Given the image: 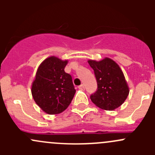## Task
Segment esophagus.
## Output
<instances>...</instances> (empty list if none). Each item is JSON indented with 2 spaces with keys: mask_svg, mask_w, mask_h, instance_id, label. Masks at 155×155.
<instances>
[{
  "mask_svg": "<svg viewBox=\"0 0 155 155\" xmlns=\"http://www.w3.org/2000/svg\"><path fill=\"white\" fill-rule=\"evenodd\" d=\"M79 88L80 89V90H83V89H84V85H83V84H82L81 85H79Z\"/></svg>",
  "mask_w": 155,
  "mask_h": 155,
  "instance_id": "34e87169",
  "label": "esophagus"
}]
</instances>
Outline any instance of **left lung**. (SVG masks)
Returning <instances> with one entry per match:
<instances>
[{
    "label": "left lung",
    "mask_w": 155,
    "mask_h": 155,
    "mask_svg": "<svg viewBox=\"0 0 155 155\" xmlns=\"http://www.w3.org/2000/svg\"><path fill=\"white\" fill-rule=\"evenodd\" d=\"M94 70L97 88L90 96L92 102L105 110H113L121 105L129 94L123 72L114 61L105 58L101 61H88Z\"/></svg>",
    "instance_id": "obj_1"
}]
</instances>
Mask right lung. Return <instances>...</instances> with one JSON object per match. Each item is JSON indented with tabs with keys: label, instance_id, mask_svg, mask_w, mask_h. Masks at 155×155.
<instances>
[{
	"label": "right lung",
	"instance_id": "obj_1",
	"mask_svg": "<svg viewBox=\"0 0 155 155\" xmlns=\"http://www.w3.org/2000/svg\"><path fill=\"white\" fill-rule=\"evenodd\" d=\"M67 64L68 61L54 56L48 58L40 65L33 82L31 93L34 101L50 115L64 111L76 93L72 76L64 71Z\"/></svg>",
	"mask_w": 155,
	"mask_h": 155
}]
</instances>
